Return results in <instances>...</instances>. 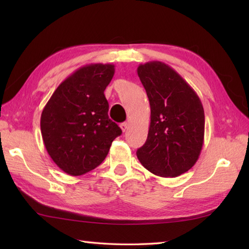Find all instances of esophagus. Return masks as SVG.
Returning a JSON list of instances; mask_svg holds the SVG:
<instances>
[{"label": "esophagus", "instance_id": "esophagus-1", "mask_svg": "<svg viewBox=\"0 0 249 249\" xmlns=\"http://www.w3.org/2000/svg\"><path fill=\"white\" fill-rule=\"evenodd\" d=\"M120 127H121L122 131H126V130H127V128H128V123H127V122H124V123H122L120 125Z\"/></svg>", "mask_w": 249, "mask_h": 249}]
</instances>
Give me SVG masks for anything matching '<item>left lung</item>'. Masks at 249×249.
I'll return each instance as SVG.
<instances>
[{
  "label": "left lung",
  "instance_id": "1",
  "mask_svg": "<svg viewBox=\"0 0 249 249\" xmlns=\"http://www.w3.org/2000/svg\"><path fill=\"white\" fill-rule=\"evenodd\" d=\"M138 76L151 106L145 143L137 157L158 177L176 178L198 160L204 139V110L189 84L165 63L138 66Z\"/></svg>",
  "mask_w": 249,
  "mask_h": 249
}]
</instances>
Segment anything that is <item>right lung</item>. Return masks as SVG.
<instances>
[{"label": "right lung", "instance_id": "right-lung-1", "mask_svg": "<svg viewBox=\"0 0 249 249\" xmlns=\"http://www.w3.org/2000/svg\"><path fill=\"white\" fill-rule=\"evenodd\" d=\"M113 75L112 64L80 67L56 88L41 112L46 150L70 176H82L99 166L122 134L109 119L104 94Z\"/></svg>", "mask_w": 249, "mask_h": 249}]
</instances>
